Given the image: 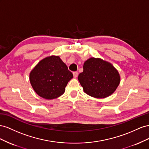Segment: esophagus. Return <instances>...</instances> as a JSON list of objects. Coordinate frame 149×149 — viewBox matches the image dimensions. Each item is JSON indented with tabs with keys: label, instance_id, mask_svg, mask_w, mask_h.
Instances as JSON below:
<instances>
[{
	"label": "esophagus",
	"instance_id": "obj_1",
	"mask_svg": "<svg viewBox=\"0 0 149 149\" xmlns=\"http://www.w3.org/2000/svg\"><path fill=\"white\" fill-rule=\"evenodd\" d=\"M73 75H74V77H77V76L79 75V73L77 72H73Z\"/></svg>",
	"mask_w": 149,
	"mask_h": 149
}]
</instances>
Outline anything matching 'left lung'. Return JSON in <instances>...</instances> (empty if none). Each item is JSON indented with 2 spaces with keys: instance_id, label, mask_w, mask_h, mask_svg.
Returning <instances> with one entry per match:
<instances>
[{
  "instance_id": "left-lung-1",
  "label": "left lung",
  "mask_w": 149,
  "mask_h": 149,
  "mask_svg": "<svg viewBox=\"0 0 149 149\" xmlns=\"http://www.w3.org/2000/svg\"><path fill=\"white\" fill-rule=\"evenodd\" d=\"M83 68L78 79L84 92L89 95L105 98L119 85L120 75L111 63L92 57L84 62Z\"/></svg>"
}]
</instances>
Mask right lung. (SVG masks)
<instances>
[{
	"label": "right lung",
	"instance_id": "obj_1",
	"mask_svg": "<svg viewBox=\"0 0 149 149\" xmlns=\"http://www.w3.org/2000/svg\"><path fill=\"white\" fill-rule=\"evenodd\" d=\"M73 74L58 56H50L39 62L30 74L33 90L47 99L57 98L65 92Z\"/></svg>",
	"mask_w": 149,
	"mask_h": 149
}]
</instances>
